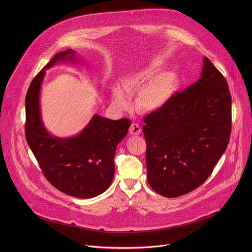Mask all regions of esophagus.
I'll return each mask as SVG.
<instances>
[{"label": "esophagus", "instance_id": "34e87169", "mask_svg": "<svg viewBox=\"0 0 252 252\" xmlns=\"http://www.w3.org/2000/svg\"><path fill=\"white\" fill-rule=\"evenodd\" d=\"M141 132H142V129H141V127H140L139 124H137V123L131 124V126H130V128H129V133H130L131 135L137 136V135H140Z\"/></svg>", "mask_w": 252, "mask_h": 252}]
</instances>
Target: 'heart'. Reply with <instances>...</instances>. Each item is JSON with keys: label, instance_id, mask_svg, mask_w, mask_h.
Instances as JSON below:
<instances>
[{"label": "heart", "instance_id": "b5f03b06", "mask_svg": "<svg viewBox=\"0 0 252 252\" xmlns=\"http://www.w3.org/2000/svg\"><path fill=\"white\" fill-rule=\"evenodd\" d=\"M161 69V64L153 61L144 67L128 73L122 79V87L113 90V103L120 109L131 107L129 94H138L136 107L144 112H156L165 108L172 100L177 87L178 75L166 71L156 74Z\"/></svg>", "mask_w": 252, "mask_h": 252}]
</instances>
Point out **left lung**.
Here are the masks:
<instances>
[{
  "instance_id": "8db88e82",
  "label": "left lung",
  "mask_w": 252,
  "mask_h": 252,
  "mask_svg": "<svg viewBox=\"0 0 252 252\" xmlns=\"http://www.w3.org/2000/svg\"><path fill=\"white\" fill-rule=\"evenodd\" d=\"M231 115L228 83L205 57L199 80L144 118L151 188L176 198L203 184L229 144Z\"/></svg>"
}]
</instances>
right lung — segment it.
<instances>
[{
  "mask_svg": "<svg viewBox=\"0 0 252 252\" xmlns=\"http://www.w3.org/2000/svg\"><path fill=\"white\" fill-rule=\"evenodd\" d=\"M60 62L78 63L75 51L55 54L31 82L25 99V136L44 177L55 188L75 198H93L104 193L113 180L116 146L126 137L131 121L94 114L77 135L52 136L41 119L39 96L45 70Z\"/></svg>",
  "mask_w": 252,
  "mask_h": 252,
  "instance_id": "right-lung-1",
  "label": "right lung"
}]
</instances>
